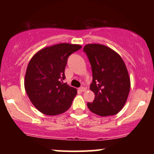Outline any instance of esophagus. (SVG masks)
<instances>
[{
  "instance_id": "obj_1",
  "label": "esophagus",
  "mask_w": 154,
  "mask_h": 154,
  "mask_svg": "<svg viewBox=\"0 0 154 154\" xmlns=\"http://www.w3.org/2000/svg\"><path fill=\"white\" fill-rule=\"evenodd\" d=\"M79 91H80L81 92H85V91H86V88H84V87L79 88Z\"/></svg>"
}]
</instances>
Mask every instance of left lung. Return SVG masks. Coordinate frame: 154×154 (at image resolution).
I'll use <instances>...</instances> for the list:
<instances>
[{"label": "left lung", "instance_id": "left-lung-1", "mask_svg": "<svg viewBox=\"0 0 154 154\" xmlns=\"http://www.w3.org/2000/svg\"><path fill=\"white\" fill-rule=\"evenodd\" d=\"M84 51L91 64L90 89L95 94L93 103H88V109L100 116L116 114L125 106L130 90L126 65L116 51L102 44H87Z\"/></svg>", "mask_w": 154, "mask_h": 154}]
</instances>
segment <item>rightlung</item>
I'll return each mask as SVG.
<instances>
[{
  "instance_id": "obj_1",
  "label": "right lung",
  "mask_w": 154,
  "mask_h": 154,
  "mask_svg": "<svg viewBox=\"0 0 154 154\" xmlns=\"http://www.w3.org/2000/svg\"><path fill=\"white\" fill-rule=\"evenodd\" d=\"M82 48L79 44L59 43L40 49L32 57L26 68L24 88L29 100L39 111L55 116L71 106L77 89L64 80L69 56Z\"/></svg>"
}]
</instances>
